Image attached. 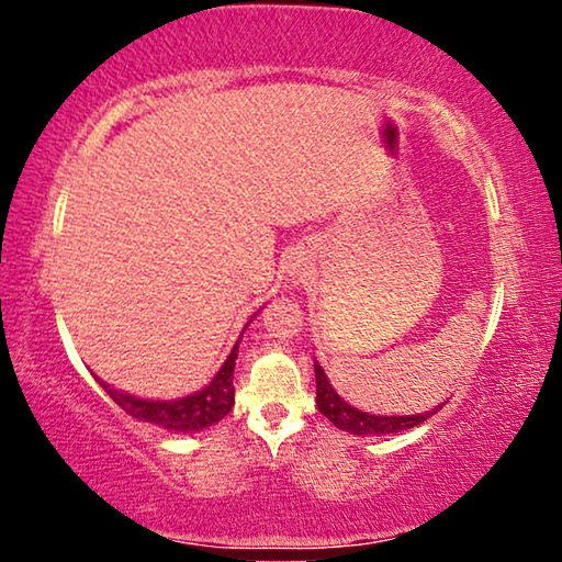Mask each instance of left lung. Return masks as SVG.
<instances>
[{"label":"left lung","instance_id":"1","mask_svg":"<svg viewBox=\"0 0 562 562\" xmlns=\"http://www.w3.org/2000/svg\"><path fill=\"white\" fill-rule=\"evenodd\" d=\"M315 376H317V408L325 414L331 424L341 431L357 434V436H384V434H398L406 429H414V426L424 424L426 418H431L434 412L426 414H416V416H376V414H367L359 412V408L349 406L347 402H341L339 394L331 389L327 374L322 372V367L315 361Z\"/></svg>","mask_w":562,"mask_h":562}]
</instances>
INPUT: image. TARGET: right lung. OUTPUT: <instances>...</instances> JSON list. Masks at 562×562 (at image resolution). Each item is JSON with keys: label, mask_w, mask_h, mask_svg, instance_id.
<instances>
[{"label": "right lung", "mask_w": 562, "mask_h": 562, "mask_svg": "<svg viewBox=\"0 0 562 562\" xmlns=\"http://www.w3.org/2000/svg\"><path fill=\"white\" fill-rule=\"evenodd\" d=\"M237 359V345L233 347L231 357L225 359L221 372L213 376V382L207 384L203 392L190 394L186 398H176V402H148V398H136L131 394H121L116 389L109 386L106 382L99 384L103 386L113 402H116L123 412L128 416L138 418L144 424H156L160 429L168 431H180V434H193L207 429L221 422V418L231 412L235 404V386H233V369Z\"/></svg>", "instance_id": "add662e5"}]
</instances>
